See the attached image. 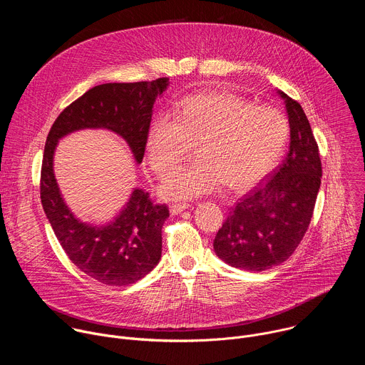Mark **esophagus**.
Returning a JSON list of instances; mask_svg holds the SVG:
<instances>
[{
  "label": "esophagus",
  "instance_id": "1",
  "mask_svg": "<svg viewBox=\"0 0 365 365\" xmlns=\"http://www.w3.org/2000/svg\"><path fill=\"white\" fill-rule=\"evenodd\" d=\"M189 206H190V205H189V203H186V202H180V203H172V205H170V212H172L173 215H178V214H180V212L186 211Z\"/></svg>",
  "mask_w": 365,
  "mask_h": 365
}]
</instances>
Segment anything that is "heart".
I'll list each match as a JSON object with an SVG mask.
<instances>
[{"mask_svg":"<svg viewBox=\"0 0 365 365\" xmlns=\"http://www.w3.org/2000/svg\"><path fill=\"white\" fill-rule=\"evenodd\" d=\"M155 115L147 130L145 151L159 176L173 172L189 155L197 158L169 176L160 195L169 200L214 192L251 189L280 162L289 143L286 115L274 107L227 92L200 93L179 101L173 111Z\"/></svg>","mask_w":365,"mask_h":365,"instance_id":"1","label":"heart"}]
</instances>
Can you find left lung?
Returning <instances> with one entry per match:
<instances>
[{
  "label": "left lung",
  "instance_id": "1",
  "mask_svg": "<svg viewBox=\"0 0 365 365\" xmlns=\"http://www.w3.org/2000/svg\"><path fill=\"white\" fill-rule=\"evenodd\" d=\"M277 95L289 118V153L270 180L232 207L214 240L215 254L240 270L286 262L307 231L321 187V158L306 114L284 92Z\"/></svg>",
  "mask_w": 365,
  "mask_h": 365
}]
</instances>
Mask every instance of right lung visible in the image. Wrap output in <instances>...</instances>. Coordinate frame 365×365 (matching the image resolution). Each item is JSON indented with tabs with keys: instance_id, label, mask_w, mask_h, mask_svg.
I'll return each instance as SVG.
<instances>
[{
	"instance_id": "obj_1",
	"label": "right lung",
	"mask_w": 365,
	"mask_h": 365,
	"mask_svg": "<svg viewBox=\"0 0 365 365\" xmlns=\"http://www.w3.org/2000/svg\"><path fill=\"white\" fill-rule=\"evenodd\" d=\"M169 78L153 82L103 83L85 92L56 118L44 145L40 197L44 214L71 262L89 277L110 286H125L147 276L162 257L166 205H153L140 187L107 222L91 224L68 206L55 176L59 141L82 130H107L128 145L137 165L143 162L145 135L158 98Z\"/></svg>"
}]
</instances>
